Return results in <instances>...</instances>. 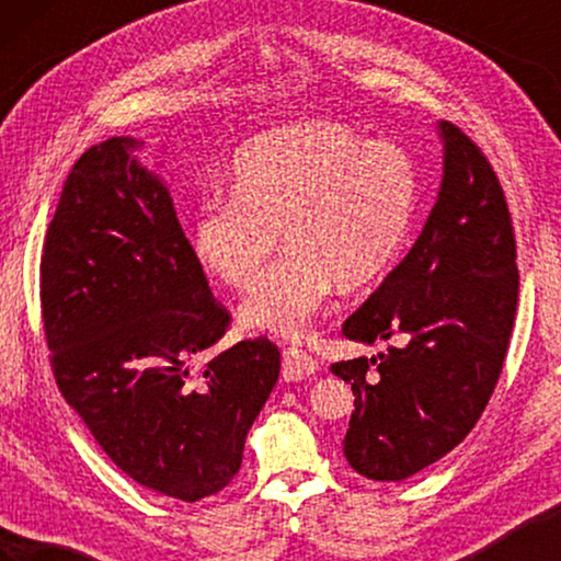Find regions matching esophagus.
Listing matches in <instances>:
<instances>
[{
	"mask_svg": "<svg viewBox=\"0 0 561 561\" xmlns=\"http://www.w3.org/2000/svg\"><path fill=\"white\" fill-rule=\"evenodd\" d=\"M317 359H313L309 352L290 347L283 352V380L286 382H298L311 378L317 373Z\"/></svg>",
	"mask_w": 561,
	"mask_h": 561,
	"instance_id": "1",
	"label": "esophagus"
}]
</instances>
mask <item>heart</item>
I'll use <instances>...</instances> for the list:
<instances>
[{
	"mask_svg": "<svg viewBox=\"0 0 561 561\" xmlns=\"http://www.w3.org/2000/svg\"><path fill=\"white\" fill-rule=\"evenodd\" d=\"M419 204V175L393 142H367L340 119H304L237 152L232 196H209L191 248L225 286L250 288L242 324L301 340L334 288L370 286L396 263Z\"/></svg>",
	"mask_w": 561,
	"mask_h": 561,
	"instance_id": "heart-1",
	"label": "heart"
}]
</instances>
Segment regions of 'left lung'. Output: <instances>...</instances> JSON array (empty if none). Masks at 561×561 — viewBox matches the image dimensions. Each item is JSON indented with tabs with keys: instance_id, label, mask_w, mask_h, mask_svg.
<instances>
[{
	"instance_id": "1",
	"label": "left lung",
	"mask_w": 561,
	"mask_h": 561,
	"mask_svg": "<svg viewBox=\"0 0 561 561\" xmlns=\"http://www.w3.org/2000/svg\"><path fill=\"white\" fill-rule=\"evenodd\" d=\"M439 129L444 179L424 232L342 327L347 340L401 344L332 365L355 393L344 457L367 480L411 478L472 432L516 319V234L501 181L470 135L451 122Z\"/></svg>"
}]
</instances>
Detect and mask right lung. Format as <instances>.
<instances>
[{"label":"right lung","instance_id":"add662e5","mask_svg":"<svg viewBox=\"0 0 561 561\" xmlns=\"http://www.w3.org/2000/svg\"><path fill=\"white\" fill-rule=\"evenodd\" d=\"M140 148L110 137L68 173L43 242V332L60 396L106 457L152 493L196 503L240 472L280 352L255 336L194 370L232 313Z\"/></svg>","mask_w":561,"mask_h":561}]
</instances>
